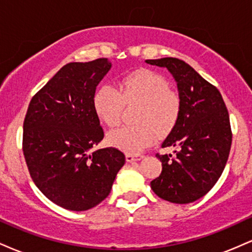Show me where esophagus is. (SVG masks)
<instances>
[{
	"label": "esophagus",
	"instance_id": "esophagus-1",
	"mask_svg": "<svg viewBox=\"0 0 252 252\" xmlns=\"http://www.w3.org/2000/svg\"><path fill=\"white\" fill-rule=\"evenodd\" d=\"M141 158H142V156H134L131 154H126V162H134V161H140Z\"/></svg>",
	"mask_w": 252,
	"mask_h": 252
}]
</instances>
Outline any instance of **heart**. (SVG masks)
<instances>
[{"mask_svg":"<svg viewBox=\"0 0 252 252\" xmlns=\"http://www.w3.org/2000/svg\"><path fill=\"white\" fill-rule=\"evenodd\" d=\"M141 104L138 126H121L109 132L108 141L115 148L137 154L154 143L158 134L169 132L180 115V100L169 91L162 76L149 70H138L120 83V90L110 84L99 86L94 96V109L103 123L116 126L122 118L124 105Z\"/></svg>","mask_w":252,"mask_h":252,"instance_id":"heart-1","label":"heart"}]
</instances>
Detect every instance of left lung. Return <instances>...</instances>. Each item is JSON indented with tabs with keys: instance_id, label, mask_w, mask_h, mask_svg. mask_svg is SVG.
I'll use <instances>...</instances> for the list:
<instances>
[{
	"instance_id": "8db88e82",
	"label": "left lung",
	"mask_w": 252,
	"mask_h": 252,
	"mask_svg": "<svg viewBox=\"0 0 252 252\" xmlns=\"http://www.w3.org/2000/svg\"><path fill=\"white\" fill-rule=\"evenodd\" d=\"M167 68L174 78L180 115L163 141L175 155H160L162 172L150 182L158 196L174 204H189L206 194L220 178L230 154V117L220 92L189 63L176 58L146 60Z\"/></svg>"
}]
</instances>
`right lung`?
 Returning a JSON list of instances; mask_svg holds the SVG:
<instances>
[{"label": "right lung", "instance_id": "1", "mask_svg": "<svg viewBox=\"0 0 252 252\" xmlns=\"http://www.w3.org/2000/svg\"><path fill=\"white\" fill-rule=\"evenodd\" d=\"M110 68L106 58L66 63L28 106L26 163L37 189L63 209L86 211L100 204L126 163L116 148L91 152L104 137L94 96Z\"/></svg>", "mask_w": 252, "mask_h": 252}]
</instances>
